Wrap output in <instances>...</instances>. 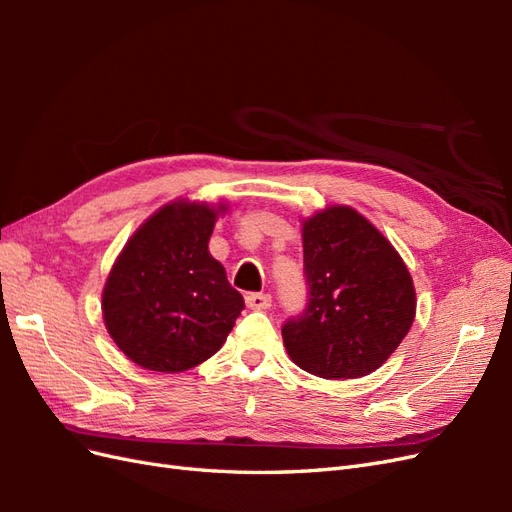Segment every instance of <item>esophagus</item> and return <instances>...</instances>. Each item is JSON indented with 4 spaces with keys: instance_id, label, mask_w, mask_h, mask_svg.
Here are the masks:
<instances>
[{
    "instance_id": "1",
    "label": "esophagus",
    "mask_w": 512,
    "mask_h": 512,
    "mask_svg": "<svg viewBox=\"0 0 512 512\" xmlns=\"http://www.w3.org/2000/svg\"><path fill=\"white\" fill-rule=\"evenodd\" d=\"M245 305L250 309H256V312H262V309L271 307V294H265V292L245 294Z\"/></svg>"
}]
</instances>
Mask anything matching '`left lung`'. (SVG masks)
Wrapping results in <instances>:
<instances>
[{
  "mask_svg": "<svg viewBox=\"0 0 512 512\" xmlns=\"http://www.w3.org/2000/svg\"><path fill=\"white\" fill-rule=\"evenodd\" d=\"M301 226L309 299L282 329L288 356L324 380L369 376L414 322L416 292L406 262L352 207L329 205Z\"/></svg>",
  "mask_w": 512,
  "mask_h": 512,
  "instance_id": "8db88e82",
  "label": "left lung"
}]
</instances>
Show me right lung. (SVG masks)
Wrapping results in <instances>:
<instances>
[{"instance_id":"add662e5","label":"right lung","mask_w":512,"mask_h":512,"mask_svg":"<svg viewBox=\"0 0 512 512\" xmlns=\"http://www.w3.org/2000/svg\"><path fill=\"white\" fill-rule=\"evenodd\" d=\"M226 203L179 198L123 245L102 290L108 335L143 369L179 374L222 348L245 307L209 239Z\"/></svg>"}]
</instances>
